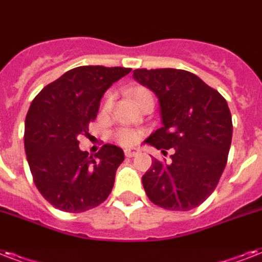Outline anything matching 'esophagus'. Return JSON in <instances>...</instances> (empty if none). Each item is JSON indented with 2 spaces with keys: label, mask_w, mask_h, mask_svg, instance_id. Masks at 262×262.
I'll return each instance as SVG.
<instances>
[{
  "label": "esophagus",
  "mask_w": 262,
  "mask_h": 262,
  "mask_svg": "<svg viewBox=\"0 0 262 262\" xmlns=\"http://www.w3.org/2000/svg\"><path fill=\"white\" fill-rule=\"evenodd\" d=\"M139 153V150L135 149V147H133V149H125L124 150V154H125V157H135L137 154Z\"/></svg>",
  "instance_id": "esophagus-1"
}]
</instances>
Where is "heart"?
<instances>
[{"label":"heart","mask_w":262,"mask_h":262,"mask_svg":"<svg viewBox=\"0 0 262 262\" xmlns=\"http://www.w3.org/2000/svg\"><path fill=\"white\" fill-rule=\"evenodd\" d=\"M133 97L135 98V101L138 102V105H143L147 101H153V95L150 93L149 90H146L145 87H137V89H134L133 90ZM111 103H112V95L109 94L105 99V102H103V108H109L111 106ZM116 139L117 142L123 146H131L135 145L139 139V134L137 131H134V129L129 128H121L119 133L116 134Z\"/></svg>","instance_id":"heart-1"}]
</instances>
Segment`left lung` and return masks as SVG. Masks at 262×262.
Wrapping results in <instances>:
<instances>
[{
	"label": "left lung",
	"mask_w": 262,
	"mask_h": 262,
	"mask_svg": "<svg viewBox=\"0 0 262 262\" xmlns=\"http://www.w3.org/2000/svg\"><path fill=\"white\" fill-rule=\"evenodd\" d=\"M133 78L159 98L161 128L146 143L163 154L172 149L168 164L153 160L142 184L149 200L168 210H191L217 186L226 168L232 117L222 94L196 75L183 70H135Z\"/></svg>",
	"instance_id": "8db88e82"
}]
</instances>
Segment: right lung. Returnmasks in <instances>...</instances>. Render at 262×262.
<instances>
[{"mask_svg": "<svg viewBox=\"0 0 262 262\" xmlns=\"http://www.w3.org/2000/svg\"><path fill=\"white\" fill-rule=\"evenodd\" d=\"M131 68L83 66L68 71L36 95L24 125V147L34 183L54 208L80 213L102 204L112 191L124 151L103 145L89 156L78 138L89 135L99 101Z\"/></svg>", "mask_w": 262, "mask_h": 262, "instance_id": "1", "label": "right lung"}]
</instances>
